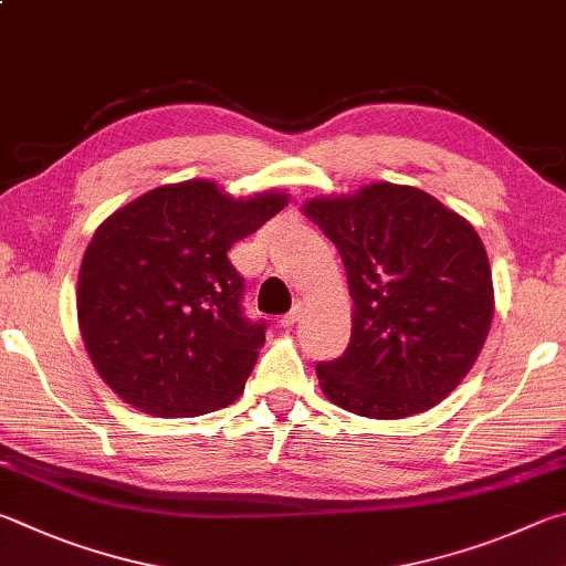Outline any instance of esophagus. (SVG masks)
Masks as SVG:
<instances>
[{"label":"esophagus","instance_id":"34e87169","mask_svg":"<svg viewBox=\"0 0 566 566\" xmlns=\"http://www.w3.org/2000/svg\"><path fill=\"white\" fill-rule=\"evenodd\" d=\"M301 315H303V308H301V305H293V311H291V313H285L283 318H281V325H283V328H291V325H295V323L301 321Z\"/></svg>","mask_w":566,"mask_h":566}]
</instances>
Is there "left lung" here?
Wrapping results in <instances>:
<instances>
[{"label": "left lung", "instance_id": "1", "mask_svg": "<svg viewBox=\"0 0 566 566\" xmlns=\"http://www.w3.org/2000/svg\"><path fill=\"white\" fill-rule=\"evenodd\" d=\"M343 258L353 335L318 363L338 408L375 420L424 412L458 388L490 333L488 251L468 218L412 186L370 184L305 201Z\"/></svg>", "mask_w": 566, "mask_h": 566}]
</instances>
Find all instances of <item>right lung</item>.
<instances>
[{
	"mask_svg": "<svg viewBox=\"0 0 566 566\" xmlns=\"http://www.w3.org/2000/svg\"><path fill=\"white\" fill-rule=\"evenodd\" d=\"M285 203L281 191L233 198L193 178L134 198L96 228L76 315L88 358L118 398L156 418L238 400L265 323L243 318V277L228 251Z\"/></svg>",
	"mask_w": 566,
	"mask_h": 566,
	"instance_id": "obj_1",
	"label": "right lung"
}]
</instances>
